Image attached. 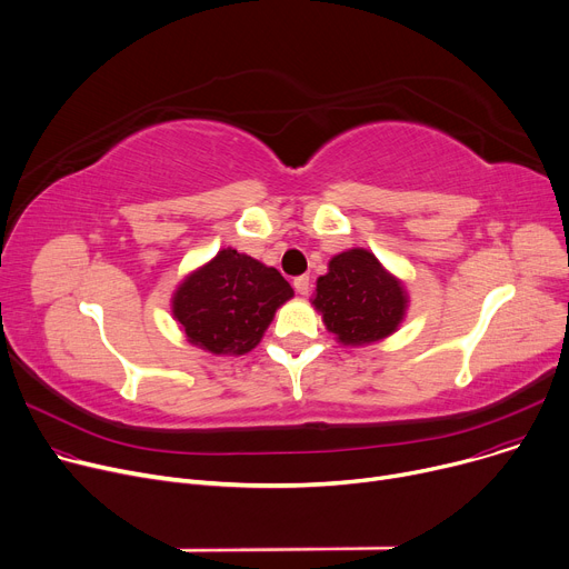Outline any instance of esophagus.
<instances>
[{"instance_id":"esophagus-1","label":"esophagus","mask_w":569,"mask_h":569,"mask_svg":"<svg viewBox=\"0 0 569 569\" xmlns=\"http://www.w3.org/2000/svg\"><path fill=\"white\" fill-rule=\"evenodd\" d=\"M310 287H312L310 276H300V278L293 280V289H296L300 296H308V293H310Z\"/></svg>"}]
</instances>
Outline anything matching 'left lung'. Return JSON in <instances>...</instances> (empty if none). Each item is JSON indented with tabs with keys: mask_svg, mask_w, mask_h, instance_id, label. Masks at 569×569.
Returning a JSON list of instances; mask_svg holds the SVG:
<instances>
[{
	"mask_svg": "<svg viewBox=\"0 0 569 569\" xmlns=\"http://www.w3.org/2000/svg\"><path fill=\"white\" fill-rule=\"evenodd\" d=\"M328 332L342 347H367L390 338L409 310L405 282L365 248H351L328 261L310 298Z\"/></svg>",
	"mask_w": 569,
	"mask_h": 569,
	"instance_id": "8db88e82",
	"label": "left lung"
}]
</instances>
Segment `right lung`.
Instances as JSON below:
<instances>
[{
    "mask_svg": "<svg viewBox=\"0 0 569 569\" xmlns=\"http://www.w3.org/2000/svg\"><path fill=\"white\" fill-rule=\"evenodd\" d=\"M291 296V284L273 266L222 248L177 284L172 317L192 347L213 356H243L261 342Z\"/></svg>",
    "mask_w": 569,
    "mask_h": 569,
    "instance_id": "obj_1",
    "label": "right lung"
}]
</instances>
